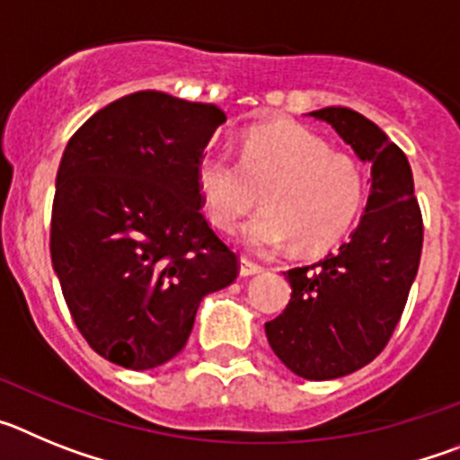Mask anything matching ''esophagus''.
Wrapping results in <instances>:
<instances>
[{
	"label": "esophagus",
	"instance_id": "34e87169",
	"mask_svg": "<svg viewBox=\"0 0 460 460\" xmlns=\"http://www.w3.org/2000/svg\"><path fill=\"white\" fill-rule=\"evenodd\" d=\"M260 271H262V267H260L258 262H253V260L249 258L239 260V274L242 276H253V274H260Z\"/></svg>",
	"mask_w": 460,
	"mask_h": 460
}]
</instances>
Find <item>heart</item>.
Listing matches in <instances>:
<instances>
[{"instance_id": "obj_1", "label": "heart", "mask_w": 460, "mask_h": 460, "mask_svg": "<svg viewBox=\"0 0 460 460\" xmlns=\"http://www.w3.org/2000/svg\"><path fill=\"white\" fill-rule=\"evenodd\" d=\"M195 189L211 226L230 233L246 223L243 242L260 253L295 242L302 253H320L350 233L367 205V170L359 158L334 152L324 137L299 124L253 126L243 133L239 161L227 149H207L195 164Z\"/></svg>"}]
</instances>
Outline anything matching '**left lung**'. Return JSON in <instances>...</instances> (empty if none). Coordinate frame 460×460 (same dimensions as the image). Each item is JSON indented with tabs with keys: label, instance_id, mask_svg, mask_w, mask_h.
Listing matches in <instances>:
<instances>
[{
	"label": "left lung",
	"instance_id": "1",
	"mask_svg": "<svg viewBox=\"0 0 460 460\" xmlns=\"http://www.w3.org/2000/svg\"><path fill=\"white\" fill-rule=\"evenodd\" d=\"M311 117L332 124L371 164V195L336 253L286 271L290 302L265 332L292 373L334 380L371 364L392 339L420 270L424 221L408 158L382 128L350 108H323Z\"/></svg>",
	"mask_w": 460,
	"mask_h": 460
}]
</instances>
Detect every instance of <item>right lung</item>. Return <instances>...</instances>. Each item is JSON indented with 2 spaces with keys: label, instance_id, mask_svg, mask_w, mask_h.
Here are the masks:
<instances>
[{
  "label": "right lung",
  "instance_id": "add662e5",
  "mask_svg": "<svg viewBox=\"0 0 460 460\" xmlns=\"http://www.w3.org/2000/svg\"><path fill=\"white\" fill-rule=\"evenodd\" d=\"M226 112L164 92L105 105L73 133L57 170L50 255L93 352L131 371L172 359L202 296L239 258L207 223L195 164Z\"/></svg>",
  "mask_w": 460,
  "mask_h": 460
}]
</instances>
